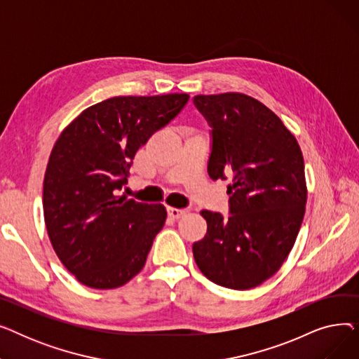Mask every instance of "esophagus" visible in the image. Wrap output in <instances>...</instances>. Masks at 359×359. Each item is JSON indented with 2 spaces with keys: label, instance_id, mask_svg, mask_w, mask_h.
Wrapping results in <instances>:
<instances>
[{
  "label": "esophagus",
  "instance_id": "obj_1",
  "mask_svg": "<svg viewBox=\"0 0 359 359\" xmlns=\"http://www.w3.org/2000/svg\"><path fill=\"white\" fill-rule=\"evenodd\" d=\"M167 214L168 217L172 219H179L183 214H184V210H177V208H167Z\"/></svg>",
  "mask_w": 359,
  "mask_h": 359
}]
</instances>
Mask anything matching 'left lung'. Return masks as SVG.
Masks as SVG:
<instances>
[{"mask_svg":"<svg viewBox=\"0 0 359 359\" xmlns=\"http://www.w3.org/2000/svg\"><path fill=\"white\" fill-rule=\"evenodd\" d=\"M194 104L211 126L210 177H231L230 215L201 212L208 230L194 257L217 285L250 290L279 271L295 243L307 201L303 153L275 113L246 94H201Z\"/></svg>","mask_w":359,"mask_h":359,"instance_id":"8db88e82","label":"left lung"}]
</instances>
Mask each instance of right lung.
<instances>
[{
	"label": "right lung",
	"mask_w": 359,
	"mask_h": 359,
	"mask_svg": "<svg viewBox=\"0 0 359 359\" xmlns=\"http://www.w3.org/2000/svg\"><path fill=\"white\" fill-rule=\"evenodd\" d=\"M187 94L119 96L87 107L55 142L43 180L49 240L81 284L122 287L145 265L165 208L118 196L132 160L173 121Z\"/></svg>",
	"instance_id": "1"
}]
</instances>
